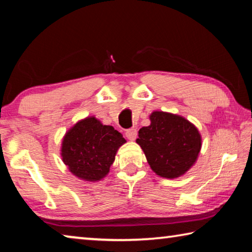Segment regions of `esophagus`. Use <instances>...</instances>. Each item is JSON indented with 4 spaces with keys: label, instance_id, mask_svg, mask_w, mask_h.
<instances>
[{
    "label": "esophagus",
    "instance_id": "1",
    "mask_svg": "<svg viewBox=\"0 0 252 252\" xmlns=\"http://www.w3.org/2000/svg\"><path fill=\"white\" fill-rule=\"evenodd\" d=\"M136 135H138V132H136L135 129H129L126 131V136L129 140H131V141H133V140H135Z\"/></svg>",
    "mask_w": 252,
    "mask_h": 252
}]
</instances>
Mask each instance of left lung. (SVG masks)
Here are the masks:
<instances>
[{
    "label": "left lung",
    "instance_id": "8db88e82",
    "mask_svg": "<svg viewBox=\"0 0 252 252\" xmlns=\"http://www.w3.org/2000/svg\"><path fill=\"white\" fill-rule=\"evenodd\" d=\"M150 121L139 130L136 143L158 176L181 177L194 164L201 149L198 129L187 119L162 111L152 112Z\"/></svg>",
    "mask_w": 252,
    "mask_h": 252
}]
</instances>
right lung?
Listing matches in <instances>:
<instances>
[{
  "instance_id": "right-lung-1",
  "label": "right lung",
  "mask_w": 252,
  "mask_h": 252,
  "mask_svg": "<svg viewBox=\"0 0 252 252\" xmlns=\"http://www.w3.org/2000/svg\"><path fill=\"white\" fill-rule=\"evenodd\" d=\"M126 140L113 126H103L94 117L79 121L66 132L61 156L64 164L79 179L99 181L110 171L118 149Z\"/></svg>"
}]
</instances>
